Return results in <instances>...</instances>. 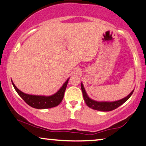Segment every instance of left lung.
I'll return each mask as SVG.
<instances>
[{
  "label": "left lung",
  "instance_id": "1",
  "mask_svg": "<svg viewBox=\"0 0 146 146\" xmlns=\"http://www.w3.org/2000/svg\"><path fill=\"white\" fill-rule=\"evenodd\" d=\"M81 87L82 92H83V98L85 100V103L87 105L89 106V108H93L94 110H99V111L102 112H108V111H111L116 109L119 106L122 105V104H124L125 102L127 101L129 99V98L132 95L133 92H134V89L131 92V93L128 94V96H126V97L122 98V99L116 100V101H112V102H108V101H96L91 99V98H89V96L87 95L86 91L84 88L83 84L81 83Z\"/></svg>",
  "mask_w": 146,
  "mask_h": 146
}]
</instances>
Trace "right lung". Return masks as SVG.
I'll return each instance as SVG.
<instances>
[{"instance_id": "obj_1", "label": "right lung", "mask_w": 146, "mask_h": 146, "mask_svg": "<svg viewBox=\"0 0 146 146\" xmlns=\"http://www.w3.org/2000/svg\"><path fill=\"white\" fill-rule=\"evenodd\" d=\"M69 79V78L67 79V81L65 82V83L57 93L51 96L32 95V94L24 93L16 87L12 81V83L17 93L28 105L34 108H38V109H46V108L55 107L61 103L63 98Z\"/></svg>"}]
</instances>
